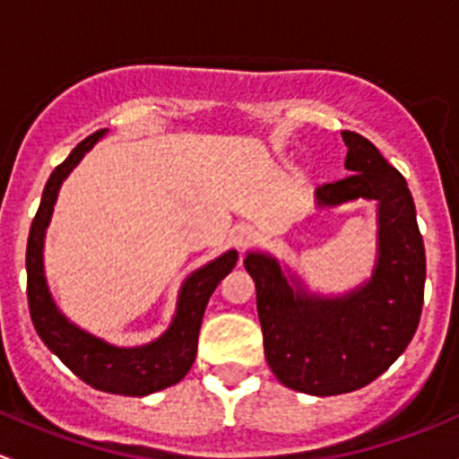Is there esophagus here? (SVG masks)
Listing matches in <instances>:
<instances>
[{"label":"esophagus","instance_id":"esophagus-1","mask_svg":"<svg viewBox=\"0 0 459 459\" xmlns=\"http://www.w3.org/2000/svg\"><path fill=\"white\" fill-rule=\"evenodd\" d=\"M256 238H258L256 230L249 228V225H240V228L231 231V243H234L238 249L252 247V245L256 243Z\"/></svg>","mask_w":459,"mask_h":459}]
</instances>
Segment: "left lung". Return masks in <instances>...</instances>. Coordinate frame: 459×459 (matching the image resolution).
<instances>
[{
    "mask_svg": "<svg viewBox=\"0 0 459 459\" xmlns=\"http://www.w3.org/2000/svg\"><path fill=\"white\" fill-rule=\"evenodd\" d=\"M347 178L316 190L318 205L353 198L377 201V263L367 285L342 299H314L291 290L281 264L247 254L243 264L256 282L264 358L290 389L338 395L362 389L404 351L420 325L424 302L422 234L403 174L369 139L342 132Z\"/></svg>",
    "mask_w": 459,
    "mask_h": 459,
    "instance_id": "8db88e82",
    "label": "left lung"
}]
</instances>
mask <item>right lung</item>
Here are the masks:
<instances>
[{"instance_id": "1", "label": "right lung", "mask_w": 459, "mask_h": 459, "mask_svg": "<svg viewBox=\"0 0 459 459\" xmlns=\"http://www.w3.org/2000/svg\"><path fill=\"white\" fill-rule=\"evenodd\" d=\"M103 132L106 130L86 136L64 163L56 165L48 183H46L39 210L32 219L30 234H28V309H30L32 325H35L37 333L44 340L46 347L86 385L106 391V394L148 395L169 385H177L190 371L196 358L198 332H201V320L205 314L207 300H210L216 285L234 269L238 254L231 249V252L223 254L221 258L192 273L183 285L181 296H178L177 316H174L169 329L145 347H112V344L103 342V340L94 338V335L68 323L55 307L48 285H46L44 263H41L44 234L48 228L50 214H53L61 181L73 172V168L83 159V154L101 139Z\"/></svg>"}]
</instances>
